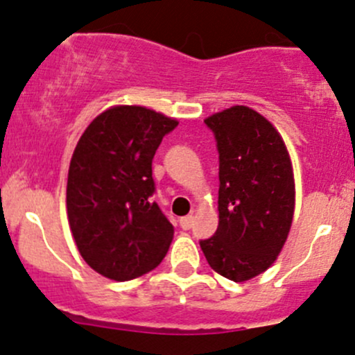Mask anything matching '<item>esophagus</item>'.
Listing matches in <instances>:
<instances>
[{
  "label": "esophagus",
  "instance_id": "esophagus-1",
  "mask_svg": "<svg viewBox=\"0 0 355 355\" xmlns=\"http://www.w3.org/2000/svg\"><path fill=\"white\" fill-rule=\"evenodd\" d=\"M192 225H193V216L192 214L185 216V218H180V227H182V230H190Z\"/></svg>",
  "mask_w": 355,
  "mask_h": 355
}]
</instances>
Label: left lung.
Returning a JSON list of instances; mask_svg holds the SVG:
<instances>
[{
  "label": "left lung",
  "instance_id": "obj_1",
  "mask_svg": "<svg viewBox=\"0 0 355 355\" xmlns=\"http://www.w3.org/2000/svg\"><path fill=\"white\" fill-rule=\"evenodd\" d=\"M219 153V225L200 240L212 270L234 282L266 272L281 253L294 214V177L277 129L243 105L207 117Z\"/></svg>",
  "mask_w": 355,
  "mask_h": 355
}]
</instances>
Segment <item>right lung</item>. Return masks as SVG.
I'll return each mask as SVG.
<instances>
[{
	"label": "right lung",
	"instance_id": "obj_1",
	"mask_svg": "<svg viewBox=\"0 0 355 355\" xmlns=\"http://www.w3.org/2000/svg\"><path fill=\"white\" fill-rule=\"evenodd\" d=\"M178 125L146 107L119 105L93 119L73 153L68 219L85 262L103 277L130 281L162 263L173 226L153 202V158Z\"/></svg>",
	"mask_w": 355,
	"mask_h": 355
}]
</instances>
